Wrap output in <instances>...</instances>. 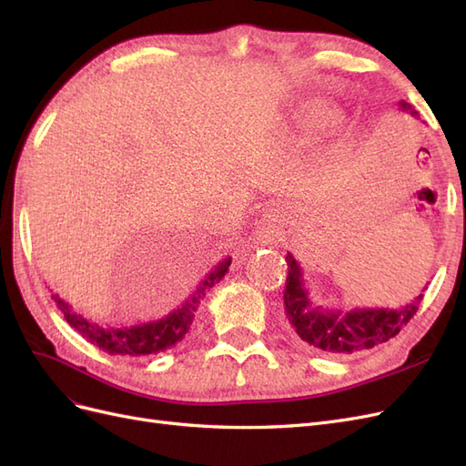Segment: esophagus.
<instances>
[{"mask_svg":"<svg viewBox=\"0 0 466 466\" xmlns=\"http://www.w3.org/2000/svg\"><path fill=\"white\" fill-rule=\"evenodd\" d=\"M257 241L262 245H274L279 241L281 237V218L278 216V211H268L260 218L255 228Z\"/></svg>","mask_w":466,"mask_h":466,"instance_id":"esophagus-1","label":"esophagus"}]
</instances>
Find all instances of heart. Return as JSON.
Wrapping results in <instances>:
<instances>
[{
	"label": "heart",
	"mask_w": 466,
	"mask_h": 466,
	"mask_svg": "<svg viewBox=\"0 0 466 466\" xmlns=\"http://www.w3.org/2000/svg\"><path fill=\"white\" fill-rule=\"evenodd\" d=\"M342 124L340 110L322 98H309L295 115V132L303 139H315L330 134Z\"/></svg>",
	"instance_id": "heart-1"
}]
</instances>
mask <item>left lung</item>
<instances>
[{
  "label": "left lung",
  "instance_id": "obj_1",
  "mask_svg": "<svg viewBox=\"0 0 466 466\" xmlns=\"http://www.w3.org/2000/svg\"><path fill=\"white\" fill-rule=\"evenodd\" d=\"M400 110L410 112L418 116V112L404 101L399 103ZM288 279L284 291L286 319L295 340L303 346L324 351L330 356L356 354L361 350H370L377 344H383L397 336L404 324L410 320L418 305L424 298L420 293L412 303L402 305L399 309H351V311H340V309H322L315 305L311 295L305 288V279L299 262L288 252ZM426 289V288H424Z\"/></svg>",
  "mask_w": 466,
  "mask_h": 466
}]
</instances>
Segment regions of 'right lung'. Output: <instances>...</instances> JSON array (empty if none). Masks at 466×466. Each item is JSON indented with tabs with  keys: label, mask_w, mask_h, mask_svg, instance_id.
<instances>
[{
	"label": "right lung",
	"mask_w": 466,
	"mask_h": 466,
	"mask_svg": "<svg viewBox=\"0 0 466 466\" xmlns=\"http://www.w3.org/2000/svg\"><path fill=\"white\" fill-rule=\"evenodd\" d=\"M231 257L218 262V266L204 276L188 299L182 301L175 311L157 319L132 324V327H103V324L93 322L86 317L76 313L72 305L66 303L58 293L52 295L56 305L60 307L64 319L72 329H76L83 338H87L91 344L101 348L106 354L112 356H130V358H142L159 354L168 348L177 346L182 338L190 330V324L194 320V313L198 311L200 301L206 298V293L219 284V279L229 272Z\"/></svg>",
	"instance_id": "add662e5"
}]
</instances>
